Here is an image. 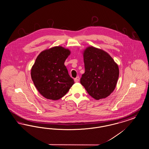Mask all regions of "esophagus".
I'll return each instance as SVG.
<instances>
[{
  "mask_svg": "<svg viewBox=\"0 0 149 149\" xmlns=\"http://www.w3.org/2000/svg\"><path fill=\"white\" fill-rule=\"evenodd\" d=\"M79 80H80V77H77L76 78L74 79V81H75V82H76V83L78 82V81H79Z\"/></svg>",
  "mask_w": 149,
  "mask_h": 149,
  "instance_id": "esophagus-1",
  "label": "esophagus"
}]
</instances>
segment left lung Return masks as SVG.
I'll return each mask as SVG.
<instances>
[{
    "label": "left lung",
    "instance_id": "obj_1",
    "mask_svg": "<svg viewBox=\"0 0 149 149\" xmlns=\"http://www.w3.org/2000/svg\"><path fill=\"white\" fill-rule=\"evenodd\" d=\"M84 62L85 73L80 83L96 100L107 97L115 88L119 78L118 66L107 52L93 47L84 51Z\"/></svg>",
    "mask_w": 149,
    "mask_h": 149
}]
</instances>
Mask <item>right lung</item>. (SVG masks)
I'll list each match as a JSON object with an SVG mask.
<instances>
[{"label":"right lung","instance_id":"obj_1","mask_svg":"<svg viewBox=\"0 0 149 149\" xmlns=\"http://www.w3.org/2000/svg\"><path fill=\"white\" fill-rule=\"evenodd\" d=\"M70 52L55 47L42 52L31 70V77L40 94L51 100H58L65 95L74 84L64 65Z\"/></svg>","mask_w":149,"mask_h":149}]
</instances>
